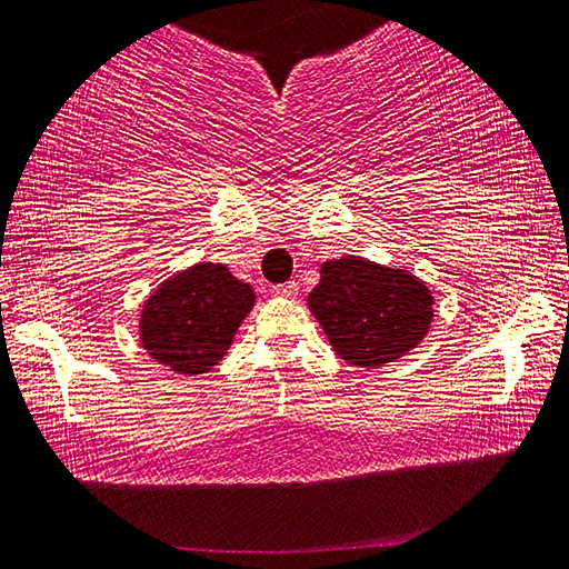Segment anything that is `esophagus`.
I'll return each instance as SVG.
<instances>
[{
  "mask_svg": "<svg viewBox=\"0 0 569 569\" xmlns=\"http://www.w3.org/2000/svg\"><path fill=\"white\" fill-rule=\"evenodd\" d=\"M273 293L283 296V299H293V296H299V283H296V281L278 283V286H273Z\"/></svg>",
  "mask_w": 569,
  "mask_h": 569,
  "instance_id": "obj_1",
  "label": "esophagus"
}]
</instances>
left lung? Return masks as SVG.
Returning <instances> with one entry per match:
<instances>
[{
	"label": "left lung",
	"mask_w": 569,
	"mask_h": 569,
	"mask_svg": "<svg viewBox=\"0 0 569 569\" xmlns=\"http://www.w3.org/2000/svg\"><path fill=\"white\" fill-rule=\"evenodd\" d=\"M309 309L345 362L377 369L420 345L432 319V296L405 270L341 258L321 266Z\"/></svg>",
	"instance_id": "left-lung-1"
}]
</instances>
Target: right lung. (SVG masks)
Wrapping results in <instances>:
<instances>
[{
  "label": "right lung",
  "instance_id": "1",
  "mask_svg": "<svg viewBox=\"0 0 569 569\" xmlns=\"http://www.w3.org/2000/svg\"><path fill=\"white\" fill-rule=\"evenodd\" d=\"M256 293L220 263H197L161 283L141 311V345L179 375H204L228 355Z\"/></svg>",
  "mask_w": 569,
  "mask_h": 569
}]
</instances>
